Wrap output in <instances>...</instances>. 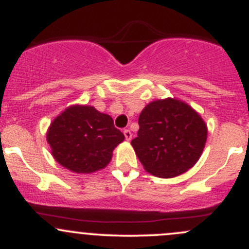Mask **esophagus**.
Listing matches in <instances>:
<instances>
[{
  "label": "esophagus",
  "mask_w": 249,
  "mask_h": 249,
  "mask_svg": "<svg viewBox=\"0 0 249 249\" xmlns=\"http://www.w3.org/2000/svg\"><path fill=\"white\" fill-rule=\"evenodd\" d=\"M124 136H125V139H126L127 141H130V140L132 139V134H131V131H130L129 129L124 130Z\"/></svg>",
  "instance_id": "esophagus-1"
}]
</instances>
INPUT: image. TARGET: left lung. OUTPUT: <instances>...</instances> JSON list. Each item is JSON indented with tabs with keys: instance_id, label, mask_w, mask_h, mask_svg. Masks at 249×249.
<instances>
[{
	"instance_id": "8db88e82",
	"label": "left lung",
	"mask_w": 249,
	"mask_h": 249,
	"mask_svg": "<svg viewBox=\"0 0 249 249\" xmlns=\"http://www.w3.org/2000/svg\"><path fill=\"white\" fill-rule=\"evenodd\" d=\"M140 130L131 141L141 164L152 175L172 178L192 169L201 157L207 126L189 105L158 100L143 108Z\"/></svg>"
}]
</instances>
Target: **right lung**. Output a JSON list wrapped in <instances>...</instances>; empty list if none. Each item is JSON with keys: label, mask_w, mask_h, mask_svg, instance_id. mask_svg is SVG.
Masks as SVG:
<instances>
[{"label": "right lung", "mask_w": 249, "mask_h": 249, "mask_svg": "<svg viewBox=\"0 0 249 249\" xmlns=\"http://www.w3.org/2000/svg\"><path fill=\"white\" fill-rule=\"evenodd\" d=\"M47 141L54 159L76 173H91L108 165L112 152L124 141L108 114L91 106H71L50 124Z\"/></svg>", "instance_id": "obj_1"}]
</instances>
